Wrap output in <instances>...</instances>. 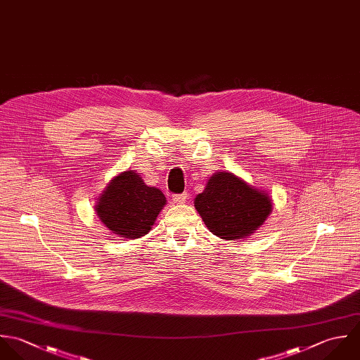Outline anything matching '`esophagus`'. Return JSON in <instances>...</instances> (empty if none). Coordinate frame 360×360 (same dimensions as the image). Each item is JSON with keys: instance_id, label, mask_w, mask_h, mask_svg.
<instances>
[{"instance_id": "obj_1", "label": "esophagus", "mask_w": 360, "mask_h": 360, "mask_svg": "<svg viewBox=\"0 0 360 360\" xmlns=\"http://www.w3.org/2000/svg\"><path fill=\"white\" fill-rule=\"evenodd\" d=\"M188 193H182V195H174L172 196V200H174V203H176V205H184L186 200H188Z\"/></svg>"}]
</instances>
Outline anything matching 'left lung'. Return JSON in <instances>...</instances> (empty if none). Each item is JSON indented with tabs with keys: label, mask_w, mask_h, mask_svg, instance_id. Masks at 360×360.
Segmentation results:
<instances>
[{
	"label": "left lung",
	"mask_w": 360,
	"mask_h": 360,
	"mask_svg": "<svg viewBox=\"0 0 360 360\" xmlns=\"http://www.w3.org/2000/svg\"><path fill=\"white\" fill-rule=\"evenodd\" d=\"M195 209L213 235L235 240L253 235L264 224L273 212V200L266 191L235 174L218 171L195 198Z\"/></svg>",
	"instance_id": "obj_1"
}]
</instances>
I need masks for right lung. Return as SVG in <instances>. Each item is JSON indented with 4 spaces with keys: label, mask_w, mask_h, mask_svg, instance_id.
Wrapping results in <instances>:
<instances>
[{
    "label": "right lung",
    "mask_w": 360,
    "mask_h": 360,
    "mask_svg": "<svg viewBox=\"0 0 360 360\" xmlns=\"http://www.w3.org/2000/svg\"><path fill=\"white\" fill-rule=\"evenodd\" d=\"M165 205L167 199L160 189L146 185L135 169H127L107 184L94 210L114 235L138 239L150 232Z\"/></svg>",
    "instance_id": "right-lung-1"
}]
</instances>
